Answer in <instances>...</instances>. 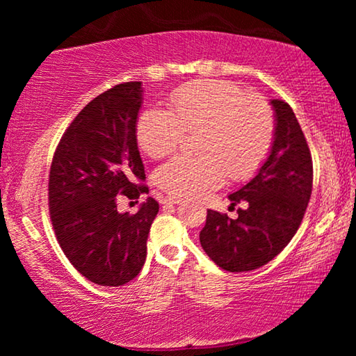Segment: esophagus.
<instances>
[{"instance_id": "34e87169", "label": "esophagus", "mask_w": 356, "mask_h": 356, "mask_svg": "<svg viewBox=\"0 0 356 356\" xmlns=\"http://www.w3.org/2000/svg\"><path fill=\"white\" fill-rule=\"evenodd\" d=\"M180 201H182V197H180V196H166L165 197L166 204H179Z\"/></svg>"}]
</instances>
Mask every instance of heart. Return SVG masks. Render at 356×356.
Listing matches in <instances>:
<instances>
[{
	"instance_id": "b5f03b06",
	"label": "heart",
	"mask_w": 356,
	"mask_h": 356,
	"mask_svg": "<svg viewBox=\"0 0 356 356\" xmlns=\"http://www.w3.org/2000/svg\"><path fill=\"white\" fill-rule=\"evenodd\" d=\"M171 111L147 108L136 122V141L154 159L176 150L185 131H197L200 155H177L155 172L156 184L177 196H202L225 184L251 177L272 149L275 124L262 97L237 84L206 80L176 89Z\"/></svg>"
}]
</instances>
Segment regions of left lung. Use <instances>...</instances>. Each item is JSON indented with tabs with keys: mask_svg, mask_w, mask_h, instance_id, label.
Wrapping results in <instances>:
<instances>
[{
	"mask_svg": "<svg viewBox=\"0 0 356 356\" xmlns=\"http://www.w3.org/2000/svg\"><path fill=\"white\" fill-rule=\"evenodd\" d=\"M275 135L270 154L248 184L229 195L231 206L246 202L236 220L207 210L200 234L202 250L226 272H251L268 264L298 231L312 191V159L292 108L270 102Z\"/></svg>",
	"mask_w": 356,
	"mask_h": 356,
	"instance_id": "obj_1",
	"label": "left lung"
}]
</instances>
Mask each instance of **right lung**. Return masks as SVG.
Instances as JSON below:
<instances>
[{"label":"right lung","instance_id":"1","mask_svg":"<svg viewBox=\"0 0 356 356\" xmlns=\"http://www.w3.org/2000/svg\"><path fill=\"white\" fill-rule=\"evenodd\" d=\"M141 81L100 94L72 120L53 155L48 207L65 257L99 286L127 284L141 272L159 202L147 197L135 215L118 212V195H147L138 150Z\"/></svg>","mask_w":356,"mask_h":356}]
</instances>
